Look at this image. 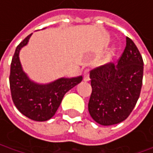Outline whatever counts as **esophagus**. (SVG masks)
<instances>
[{
  "instance_id": "1",
  "label": "esophagus",
  "mask_w": 153,
  "mask_h": 153,
  "mask_svg": "<svg viewBox=\"0 0 153 153\" xmlns=\"http://www.w3.org/2000/svg\"><path fill=\"white\" fill-rule=\"evenodd\" d=\"M84 81H89L90 79V77H89V71L88 70H85L84 72V78H83Z\"/></svg>"
}]
</instances>
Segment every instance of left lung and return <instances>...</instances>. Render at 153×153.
I'll return each mask as SVG.
<instances>
[{
	"label": "left lung",
	"instance_id": "8db88e82",
	"mask_svg": "<svg viewBox=\"0 0 153 153\" xmlns=\"http://www.w3.org/2000/svg\"><path fill=\"white\" fill-rule=\"evenodd\" d=\"M144 62L138 48L126 37V46L118 65L112 63L90 71L92 94L88 111L102 126L124 121L139 100Z\"/></svg>",
	"mask_w": 153,
	"mask_h": 153
}]
</instances>
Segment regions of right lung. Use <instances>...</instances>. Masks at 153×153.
Masks as SVG:
<instances>
[{"label": "right lung", "mask_w": 153, "mask_h": 153, "mask_svg": "<svg viewBox=\"0 0 153 153\" xmlns=\"http://www.w3.org/2000/svg\"><path fill=\"white\" fill-rule=\"evenodd\" d=\"M27 36L16 48L10 68V90L16 108L34 121L50 120L57 111L64 95L81 82L82 76L59 78L48 84H39L31 80L23 71L20 61V51L31 37Z\"/></svg>", "instance_id": "obj_1"}]
</instances>
